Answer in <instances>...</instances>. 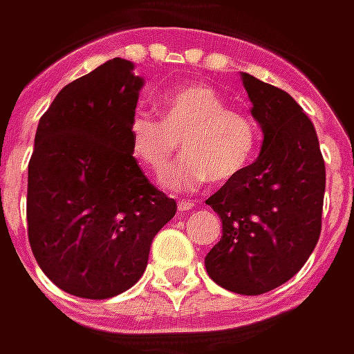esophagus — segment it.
Listing matches in <instances>:
<instances>
[{"instance_id":"1","label":"esophagus","mask_w":354,"mask_h":354,"mask_svg":"<svg viewBox=\"0 0 354 354\" xmlns=\"http://www.w3.org/2000/svg\"><path fill=\"white\" fill-rule=\"evenodd\" d=\"M193 205L195 203H191L189 199H181V201L177 203V209H179V211H189V209H193Z\"/></svg>"}]
</instances>
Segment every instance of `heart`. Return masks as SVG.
<instances>
[{
	"label": "heart",
	"instance_id": "1",
	"mask_svg": "<svg viewBox=\"0 0 354 354\" xmlns=\"http://www.w3.org/2000/svg\"><path fill=\"white\" fill-rule=\"evenodd\" d=\"M161 119L135 111L127 125L131 157L151 173H161L181 139L183 157L161 183L191 191L207 181H229L257 157L261 131L251 115L231 109L219 89L185 83L157 97Z\"/></svg>",
	"mask_w": 354,
	"mask_h": 354
}]
</instances>
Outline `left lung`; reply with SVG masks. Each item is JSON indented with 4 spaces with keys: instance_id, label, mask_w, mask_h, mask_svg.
I'll use <instances>...</instances> for the list:
<instances>
[{
    "instance_id": "left-lung-1",
    "label": "left lung",
    "mask_w": 354,
    "mask_h": 354,
    "mask_svg": "<svg viewBox=\"0 0 354 354\" xmlns=\"http://www.w3.org/2000/svg\"><path fill=\"white\" fill-rule=\"evenodd\" d=\"M243 85L265 135L263 149L207 199L221 217L223 237L205 257V269L227 291L263 295L287 283L317 247L327 175L301 105L249 73Z\"/></svg>"
}]
</instances>
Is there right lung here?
Returning a JSON list of instances; mask_svg holds the SVG:
<instances>
[{
  "mask_svg": "<svg viewBox=\"0 0 354 354\" xmlns=\"http://www.w3.org/2000/svg\"><path fill=\"white\" fill-rule=\"evenodd\" d=\"M143 80L109 59L71 81L45 111L27 167V237L59 289L109 299L147 267L153 237L177 213L175 199L143 175L127 125Z\"/></svg>",
  "mask_w": 354,
  "mask_h": 354,
  "instance_id": "1",
  "label": "right lung"
}]
</instances>
